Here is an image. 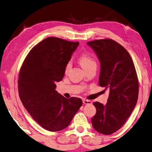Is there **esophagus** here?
<instances>
[{
  "label": "esophagus",
  "instance_id": "esophagus-1",
  "mask_svg": "<svg viewBox=\"0 0 152 152\" xmlns=\"http://www.w3.org/2000/svg\"><path fill=\"white\" fill-rule=\"evenodd\" d=\"M83 104H91V103H92V102H91L90 100H89L83 99Z\"/></svg>",
  "mask_w": 152,
  "mask_h": 152
}]
</instances>
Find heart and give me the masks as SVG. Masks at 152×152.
Returning a JSON list of instances; mask_svg holds the SVG:
<instances>
[{
    "mask_svg": "<svg viewBox=\"0 0 152 152\" xmlns=\"http://www.w3.org/2000/svg\"><path fill=\"white\" fill-rule=\"evenodd\" d=\"M79 62H80L81 65L82 66L83 69L85 70V71L92 66L96 65V62L94 61V60L88 54H83L82 56H81V57L79 58ZM71 62L67 63V64L66 65V67H65V73H68L69 69H71Z\"/></svg>",
    "mask_w": 152,
    "mask_h": 152,
    "instance_id": "heart-1",
    "label": "heart"
}]
</instances>
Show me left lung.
Segmentation results:
<instances>
[{"label": "left lung", "instance_id": "left-lung-1", "mask_svg": "<svg viewBox=\"0 0 152 152\" xmlns=\"http://www.w3.org/2000/svg\"><path fill=\"white\" fill-rule=\"evenodd\" d=\"M100 63L99 85L109 90L106 104L94 102L96 113L92 118L94 129L111 134L126 122L136 106L139 83L134 63L127 50L112 39L87 43Z\"/></svg>", "mask_w": 152, "mask_h": 152}]
</instances>
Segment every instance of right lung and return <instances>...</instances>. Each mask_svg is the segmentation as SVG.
Returning <instances> with one entry per match:
<instances>
[{
  "instance_id": "right-lung-1",
  "label": "right lung",
  "mask_w": 152,
  "mask_h": 152,
  "mask_svg": "<svg viewBox=\"0 0 152 152\" xmlns=\"http://www.w3.org/2000/svg\"><path fill=\"white\" fill-rule=\"evenodd\" d=\"M79 45L57 37L44 39L30 51L20 69L18 92L23 105L41 126L51 132L66 128L82 105L56 90L65 67Z\"/></svg>"
}]
</instances>
